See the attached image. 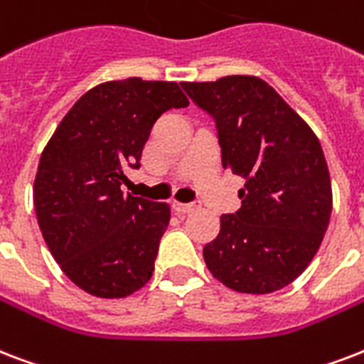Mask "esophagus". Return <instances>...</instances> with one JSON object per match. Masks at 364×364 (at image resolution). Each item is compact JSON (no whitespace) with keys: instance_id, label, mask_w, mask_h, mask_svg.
<instances>
[{"instance_id":"34e87169","label":"esophagus","mask_w":364,"mask_h":364,"mask_svg":"<svg viewBox=\"0 0 364 364\" xmlns=\"http://www.w3.org/2000/svg\"><path fill=\"white\" fill-rule=\"evenodd\" d=\"M171 208H173L176 212L187 213V212H193V210H196V208H198V204H196V202H188V204H183V202L173 200V202H171Z\"/></svg>"}]
</instances>
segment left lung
Here are the masks:
<instances>
[{
	"mask_svg": "<svg viewBox=\"0 0 364 364\" xmlns=\"http://www.w3.org/2000/svg\"><path fill=\"white\" fill-rule=\"evenodd\" d=\"M181 85L213 116L223 168L244 179L242 206L219 218L204 262L235 292H277L307 269L328 229L332 185L323 146L262 77Z\"/></svg>",
	"mask_w": 364,
	"mask_h": 364,
	"instance_id": "obj_1",
	"label": "left lung"
}]
</instances>
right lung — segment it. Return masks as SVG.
I'll return each instance as SVG.
<instances>
[{
  "label": "right lung",
  "instance_id": "right-lung-1",
  "mask_svg": "<svg viewBox=\"0 0 364 364\" xmlns=\"http://www.w3.org/2000/svg\"><path fill=\"white\" fill-rule=\"evenodd\" d=\"M188 99L176 82L127 77L83 93L41 152L34 208L47 248L76 287L126 298L149 282L170 206L122 193L154 122Z\"/></svg>",
  "mask_w": 364,
  "mask_h": 364
}]
</instances>
